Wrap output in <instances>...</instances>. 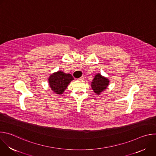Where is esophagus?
<instances>
[{"instance_id": "1", "label": "esophagus", "mask_w": 156, "mask_h": 156, "mask_svg": "<svg viewBox=\"0 0 156 156\" xmlns=\"http://www.w3.org/2000/svg\"><path fill=\"white\" fill-rule=\"evenodd\" d=\"M84 79V77L83 76H81V77L79 78L78 80H83Z\"/></svg>"}]
</instances>
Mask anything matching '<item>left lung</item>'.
Here are the masks:
<instances>
[{
  "mask_svg": "<svg viewBox=\"0 0 156 156\" xmlns=\"http://www.w3.org/2000/svg\"><path fill=\"white\" fill-rule=\"evenodd\" d=\"M108 84V79L102 76L100 73H97L91 82V87L94 92L99 95L103 91L106 90Z\"/></svg>",
  "mask_w": 156,
  "mask_h": 156,
  "instance_id": "8db88e82",
  "label": "left lung"
}]
</instances>
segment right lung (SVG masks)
<instances>
[{"label":"right lung","mask_w":156,"mask_h":156,"mask_svg":"<svg viewBox=\"0 0 156 156\" xmlns=\"http://www.w3.org/2000/svg\"><path fill=\"white\" fill-rule=\"evenodd\" d=\"M74 78L70 73H65L58 71L52 73L49 77V84L51 90L57 94H62L67 87L69 84Z\"/></svg>","instance_id":"add662e5"}]
</instances>
